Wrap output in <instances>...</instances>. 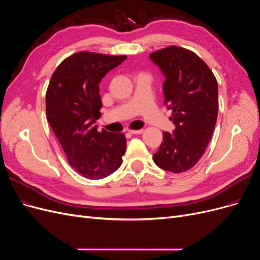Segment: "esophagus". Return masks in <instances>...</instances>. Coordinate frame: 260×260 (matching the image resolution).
<instances>
[{
	"label": "esophagus",
	"mask_w": 260,
	"mask_h": 260,
	"mask_svg": "<svg viewBox=\"0 0 260 260\" xmlns=\"http://www.w3.org/2000/svg\"><path fill=\"white\" fill-rule=\"evenodd\" d=\"M128 132L131 134H141L142 132H144V129H128Z\"/></svg>",
	"instance_id": "obj_1"
}]
</instances>
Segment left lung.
Returning a JSON list of instances; mask_svg holds the SVG:
<instances>
[{"instance_id":"8db88e82","label":"left lung","mask_w":260,"mask_h":260,"mask_svg":"<svg viewBox=\"0 0 260 260\" xmlns=\"http://www.w3.org/2000/svg\"><path fill=\"white\" fill-rule=\"evenodd\" d=\"M165 77L164 104L175 125L153 154L160 169L183 173L205 152L218 114V85L208 66L193 52L170 46L150 54Z\"/></svg>"}]
</instances>
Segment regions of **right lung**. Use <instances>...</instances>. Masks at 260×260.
Segmentation results:
<instances>
[{
	"mask_svg": "<svg viewBox=\"0 0 260 260\" xmlns=\"http://www.w3.org/2000/svg\"><path fill=\"white\" fill-rule=\"evenodd\" d=\"M126 56L80 52L53 73L46 91L47 121L73 169L83 177L102 179L122 164L126 139L121 133L98 132L103 107L99 83Z\"/></svg>",
	"mask_w": 260,
	"mask_h": 260,
	"instance_id": "add662e5",
	"label": "right lung"
}]
</instances>
